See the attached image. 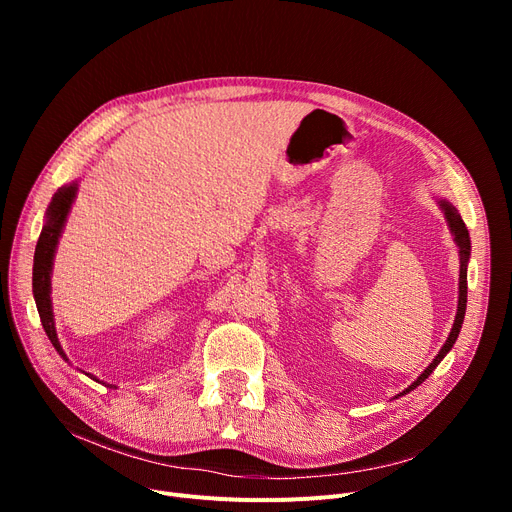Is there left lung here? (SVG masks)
I'll use <instances>...</instances> for the list:
<instances>
[{
  "instance_id": "8db88e82",
  "label": "left lung",
  "mask_w": 512,
  "mask_h": 512,
  "mask_svg": "<svg viewBox=\"0 0 512 512\" xmlns=\"http://www.w3.org/2000/svg\"><path fill=\"white\" fill-rule=\"evenodd\" d=\"M438 205H440V209L444 211V218H446V222H448V228H450V232H452V236H454L456 247H459V257H461V274H459V307H456V317H454L452 330H450V334H448V338H446L444 346L440 348V353L436 355V359H434L432 363H429V365L423 369V373L419 375V378H417L409 388L402 390L398 396H405V394H409L411 390H415L419 384H423V382L429 378V373H432V371L440 365V361L448 355V351H450V348L454 346L456 338H459V332H461V328H463L465 311H467V265H469V255H471V238H469V230H467V226H465L463 218L459 215V211H456V207H454L450 201H446V199H438Z\"/></svg>"
}]
</instances>
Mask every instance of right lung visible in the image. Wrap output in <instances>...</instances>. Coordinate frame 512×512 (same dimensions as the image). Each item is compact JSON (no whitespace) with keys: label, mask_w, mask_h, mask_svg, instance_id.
<instances>
[{"label":"right lung","mask_w":512,"mask_h":512,"mask_svg":"<svg viewBox=\"0 0 512 512\" xmlns=\"http://www.w3.org/2000/svg\"><path fill=\"white\" fill-rule=\"evenodd\" d=\"M76 193H78V182H70V184H64L62 188H58V193L51 197V203L45 211V224H43L41 236H39L37 247H35V263H33V297L37 303L41 324H43V330H45L47 338L51 340L53 348H56L64 361H68V357L58 340L56 321H53L51 270H53V257H56L58 242L64 232V226L68 220V213L72 209V203L76 199ZM95 382H99V380H95ZM110 388H112V384H110Z\"/></svg>","instance_id":"right-lung-1"}]
</instances>
